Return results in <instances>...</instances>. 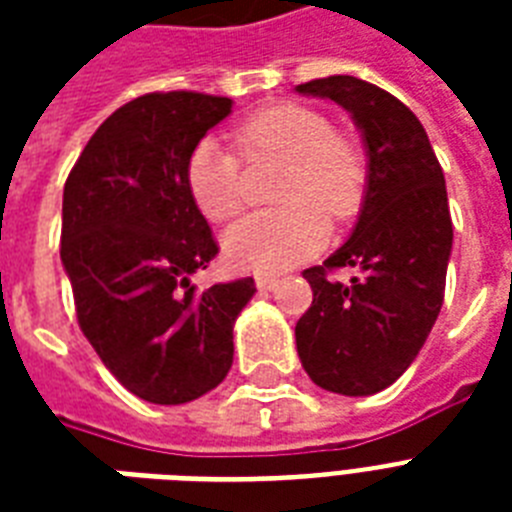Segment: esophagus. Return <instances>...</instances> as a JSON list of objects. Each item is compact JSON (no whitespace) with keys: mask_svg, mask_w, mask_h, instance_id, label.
Wrapping results in <instances>:
<instances>
[{"mask_svg":"<svg viewBox=\"0 0 512 512\" xmlns=\"http://www.w3.org/2000/svg\"><path fill=\"white\" fill-rule=\"evenodd\" d=\"M276 287H279V279H276V276H257V289L273 292Z\"/></svg>","mask_w":512,"mask_h":512,"instance_id":"esophagus-1","label":"esophagus"}]
</instances>
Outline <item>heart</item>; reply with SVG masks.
<instances>
[{
	"instance_id": "obj_1",
	"label": "heart",
	"mask_w": 512,
	"mask_h": 512,
	"mask_svg": "<svg viewBox=\"0 0 512 512\" xmlns=\"http://www.w3.org/2000/svg\"><path fill=\"white\" fill-rule=\"evenodd\" d=\"M247 162L281 159L276 201L284 207L241 220L225 233V255L255 273H279L319 252L332 220L356 215L366 191V159L358 143L335 130L324 111L279 103L247 116L233 130ZM193 204L212 223H225L247 204L239 156L215 140H201L185 164Z\"/></svg>"
}]
</instances>
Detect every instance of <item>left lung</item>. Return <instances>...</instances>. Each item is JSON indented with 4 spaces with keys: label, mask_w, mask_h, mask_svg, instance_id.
Here are the masks:
<instances>
[{
    "label": "left lung",
    "mask_w": 512,
    "mask_h": 512,
    "mask_svg": "<svg viewBox=\"0 0 512 512\" xmlns=\"http://www.w3.org/2000/svg\"><path fill=\"white\" fill-rule=\"evenodd\" d=\"M297 92L345 108L369 156L350 239L303 271L313 303L295 327L297 353L319 388L372 396L409 369L444 305L454 236L444 172L420 119L377 84L327 76L297 84ZM340 267L357 273L332 280Z\"/></svg>",
    "instance_id": "8db88e82"
}]
</instances>
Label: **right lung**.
<instances>
[{"instance_id": "1", "label": "right lung", "mask_w": 512, "mask_h": 512, "mask_svg": "<svg viewBox=\"0 0 512 512\" xmlns=\"http://www.w3.org/2000/svg\"><path fill=\"white\" fill-rule=\"evenodd\" d=\"M231 98L148 92L100 124L63 188L60 260L76 319L106 369L151 404H185L225 380L233 321L255 279L196 292L217 241L185 185L199 140Z\"/></svg>"}]
</instances>
